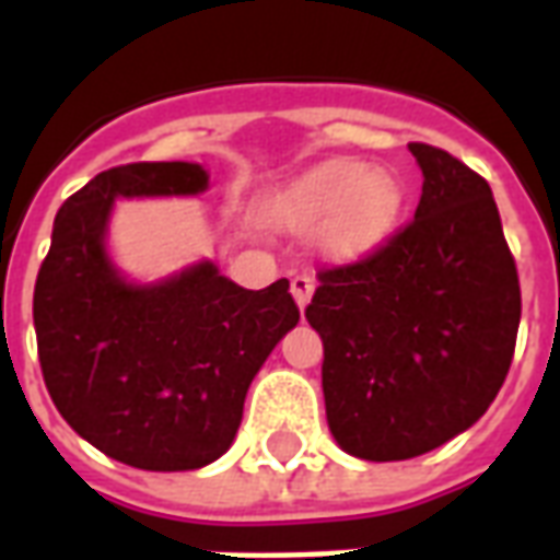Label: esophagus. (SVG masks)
Segmentation results:
<instances>
[{
    "label": "esophagus",
    "instance_id": "34e87169",
    "mask_svg": "<svg viewBox=\"0 0 560 560\" xmlns=\"http://www.w3.org/2000/svg\"><path fill=\"white\" fill-rule=\"evenodd\" d=\"M291 293H293V300H296V305L300 308H305L308 305V300H312V293H315V279L312 276H293L291 279Z\"/></svg>",
    "mask_w": 560,
    "mask_h": 560
}]
</instances>
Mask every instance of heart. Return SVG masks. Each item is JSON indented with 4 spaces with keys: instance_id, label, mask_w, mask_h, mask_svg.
<instances>
[{
    "instance_id": "heart-1",
    "label": "heart",
    "mask_w": 560,
    "mask_h": 560,
    "mask_svg": "<svg viewBox=\"0 0 560 560\" xmlns=\"http://www.w3.org/2000/svg\"><path fill=\"white\" fill-rule=\"evenodd\" d=\"M405 185L396 173L363 161L329 159L296 176L269 200V219L291 233L320 228V248L336 264L363 260L399 224Z\"/></svg>"
}]
</instances>
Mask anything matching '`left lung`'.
Instances as JSON below:
<instances>
[{
  "label": "left lung",
  "instance_id": "left-lung-1",
  "mask_svg": "<svg viewBox=\"0 0 560 560\" xmlns=\"http://www.w3.org/2000/svg\"><path fill=\"white\" fill-rule=\"evenodd\" d=\"M413 221L363 260L317 272L332 438L365 462L446 444L492 405L516 351L522 293L489 183L429 143Z\"/></svg>",
  "mask_w": 560,
  "mask_h": 560
}]
</instances>
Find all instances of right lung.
<instances>
[{
  "label": "right lung",
  "instance_id": "1",
  "mask_svg": "<svg viewBox=\"0 0 560 560\" xmlns=\"http://www.w3.org/2000/svg\"><path fill=\"white\" fill-rule=\"evenodd\" d=\"M207 171L135 161L98 173L56 212L32 296L47 393L104 456L140 470L203 468L233 444L248 384L296 327L288 279L245 291L209 260L128 284L104 252L116 197L197 195Z\"/></svg>",
  "mask_w": 560,
  "mask_h": 560
}]
</instances>
